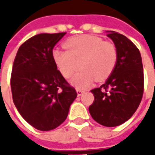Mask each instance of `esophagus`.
<instances>
[{
  "label": "esophagus",
  "instance_id": "esophagus-1",
  "mask_svg": "<svg viewBox=\"0 0 155 155\" xmlns=\"http://www.w3.org/2000/svg\"><path fill=\"white\" fill-rule=\"evenodd\" d=\"M76 91H77V93H78V96H81V95H82L83 93L85 91L84 90H83V89H80V88H77V89H76Z\"/></svg>",
  "mask_w": 155,
  "mask_h": 155
}]
</instances>
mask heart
Segmentation results:
<instances>
[{
  "label": "heart",
  "instance_id": "1",
  "mask_svg": "<svg viewBox=\"0 0 155 155\" xmlns=\"http://www.w3.org/2000/svg\"><path fill=\"white\" fill-rule=\"evenodd\" d=\"M65 50L54 49L52 60L63 77L71 78V84L78 88L89 85L95 78L104 81L114 72L118 61L116 45L111 41L94 35H80L65 40Z\"/></svg>",
  "mask_w": 155,
  "mask_h": 155
}]
</instances>
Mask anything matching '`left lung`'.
Wrapping results in <instances>:
<instances>
[{"instance_id": "obj_1", "label": "left lung", "mask_w": 155, "mask_h": 155, "mask_svg": "<svg viewBox=\"0 0 155 155\" xmlns=\"http://www.w3.org/2000/svg\"><path fill=\"white\" fill-rule=\"evenodd\" d=\"M118 51L114 72L103 85L93 89L91 116L105 127H116L128 121L139 107L144 91V74L140 51L124 35L111 31L107 34Z\"/></svg>"}]
</instances>
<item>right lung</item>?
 I'll list each match as a JSON object with an SVG mask.
<instances>
[{"mask_svg":"<svg viewBox=\"0 0 155 155\" xmlns=\"http://www.w3.org/2000/svg\"><path fill=\"white\" fill-rule=\"evenodd\" d=\"M65 33H40L20 46L11 73L13 101L21 116L41 131L65 121L78 94L52 60L54 45Z\"/></svg>","mask_w":155,"mask_h":155,"instance_id":"obj_1","label":"right lung"}]
</instances>
